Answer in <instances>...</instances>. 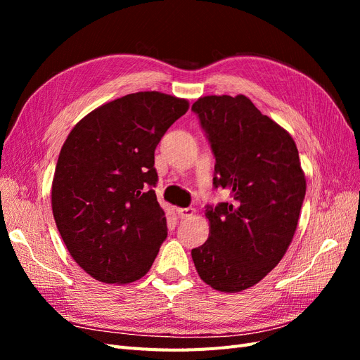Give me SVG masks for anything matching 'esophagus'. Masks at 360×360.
I'll return each mask as SVG.
<instances>
[{
    "mask_svg": "<svg viewBox=\"0 0 360 360\" xmlns=\"http://www.w3.org/2000/svg\"><path fill=\"white\" fill-rule=\"evenodd\" d=\"M177 213H179L181 219H188V217L193 216L195 209H193V207H184V209H177Z\"/></svg>",
    "mask_w": 360,
    "mask_h": 360,
    "instance_id": "1",
    "label": "esophagus"
}]
</instances>
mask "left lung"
<instances>
[{
	"instance_id": "obj_1",
	"label": "left lung",
	"mask_w": 360,
	"mask_h": 360,
	"mask_svg": "<svg viewBox=\"0 0 360 360\" xmlns=\"http://www.w3.org/2000/svg\"><path fill=\"white\" fill-rule=\"evenodd\" d=\"M192 111L216 158L214 188L233 197L207 205L210 234L192 249V259L207 285L238 292L258 284L285 255L307 180L291 135L246 96H204Z\"/></svg>"
}]
</instances>
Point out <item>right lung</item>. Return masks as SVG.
<instances>
[{
  "mask_svg": "<svg viewBox=\"0 0 360 360\" xmlns=\"http://www.w3.org/2000/svg\"><path fill=\"white\" fill-rule=\"evenodd\" d=\"M189 110L186 99L139 91L108 102L76 123L52 180V213L69 254L106 284L150 270L167 238L153 188L155 150Z\"/></svg>",
  "mask_w": 360,
  "mask_h": 360,
  "instance_id": "right-lung-1",
  "label": "right lung"
}]
</instances>
